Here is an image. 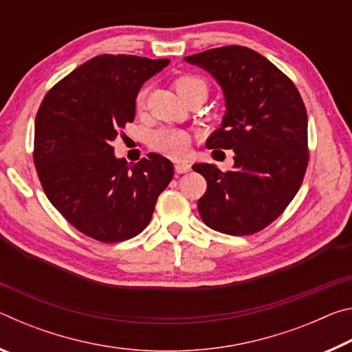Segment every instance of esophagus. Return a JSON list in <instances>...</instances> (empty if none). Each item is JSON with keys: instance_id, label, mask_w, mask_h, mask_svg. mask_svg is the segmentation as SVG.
<instances>
[{"instance_id": "1", "label": "esophagus", "mask_w": 352, "mask_h": 352, "mask_svg": "<svg viewBox=\"0 0 352 352\" xmlns=\"http://www.w3.org/2000/svg\"><path fill=\"white\" fill-rule=\"evenodd\" d=\"M190 170V164L186 162H182V163H177L175 164V172L177 174H186V172Z\"/></svg>"}]
</instances>
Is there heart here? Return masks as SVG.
I'll return each instance as SVG.
<instances>
[{
	"instance_id": "obj_1",
	"label": "heart",
	"mask_w": 352,
	"mask_h": 352,
	"mask_svg": "<svg viewBox=\"0 0 352 352\" xmlns=\"http://www.w3.org/2000/svg\"><path fill=\"white\" fill-rule=\"evenodd\" d=\"M174 85H175V90L178 91V94H180L182 98H186L188 94L199 91V90L206 91V83L197 76L178 77V79H175ZM146 96H147L146 88H141L135 99L136 109L138 110L144 109ZM148 144H151L153 151L163 153V155H166V157L180 158V157H183V155H186V152H188L189 136L180 129L163 127V129H158L151 133Z\"/></svg>"
}]
</instances>
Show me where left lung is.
Segmentation results:
<instances>
[{
  "label": "left lung",
  "mask_w": 352,
  "mask_h": 352,
  "mask_svg": "<svg viewBox=\"0 0 352 352\" xmlns=\"http://www.w3.org/2000/svg\"><path fill=\"white\" fill-rule=\"evenodd\" d=\"M184 60L206 69L222 87L226 113L210 148H233V170L200 163L206 192L199 212L210 228L231 236L258 233L283 214L305 178L307 113L295 83L245 46H222Z\"/></svg>",
  "instance_id": "1"
}]
</instances>
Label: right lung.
<instances>
[{"label":"right lung","instance_id":"right-lung-1","mask_svg":"<svg viewBox=\"0 0 352 352\" xmlns=\"http://www.w3.org/2000/svg\"><path fill=\"white\" fill-rule=\"evenodd\" d=\"M168 65L169 58L93 57L46 93L35 116L34 164L46 197L76 230L99 242L140 234L174 177L162 155L129 164L110 146L133 122L142 83Z\"/></svg>","mask_w":352,"mask_h":352}]
</instances>
